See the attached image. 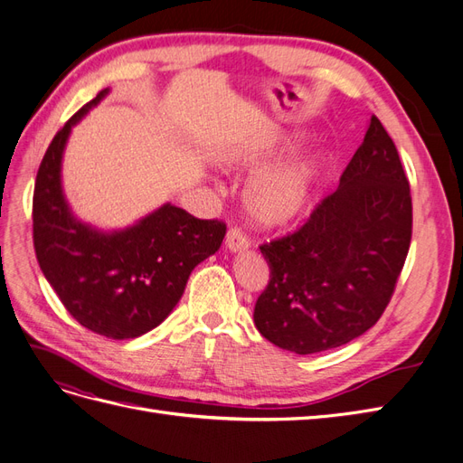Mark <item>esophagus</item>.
Segmentation results:
<instances>
[{
  "instance_id": "esophagus-1",
  "label": "esophagus",
  "mask_w": 463,
  "mask_h": 463,
  "mask_svg": "<svg viewBox=\"0 0 463 463\" xmlns=\"http://www.w3.org/2000/svg\"><path fill=\"white\" fill-rule=\"evenodd\" d=\"M249 240L247 235H243L241 230L237 228H232L226 235V249L230 250V253H243V250L249 249Z\"/></svg>"
}]
</instances>
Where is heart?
<instances>
[{"instance_id": "heart-1", "label": "heart", "mask_w": 463, "mask_h": 463, "mask_svg": "<svg viewBox=\"0 0 463 463\" xmlns=\"http://www.w3.org/2000/svg\"><path fill=\"white\" fill-rule=\"evenodd\" d=\"M303 143V137L298 133L276 137L262 145L223 152L222 164L230 170L261 172L299 150ZM326 174L328 160L322 154H311L257 175L245 191L250 220L259 228L274 230L301 218L313 206Z\"/></svg>"}]
</instances>
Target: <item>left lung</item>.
<instances>
[{
  "instance_id": "1",
  "label": "left lung",
  "mask_w": 463,
  "mask_h": 463,
  "mask_svg": "<svg viewBox=\"0 0 463 463\" xmlns=\"http://www.w3.org/2000/svg\"><path fill=\"white\" fill-rule=\"evenodd\" d=\"M410 241L408 177L371 116L338 189L296 233L260 247L270 282L255 305L257 330L299 355L359 338L384 313Z\"/></svg>"
}]
</instances>
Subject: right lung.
I'll return each instance as SVG.
<instances>
[{
    "instance_id": "right-lung-1",
    "label": "right lung",
    "mask_w": 463,
    "mask_h": 463,
    "mask_svg": "<svg viewBox=\"0 0 463 463\" xmlns=\"http://www.w3.org/2000/svg\"><path fill=\"white\" fill-rule=\"evenodd\" d=\"M109 89L53 137L38 167L33 228L42 272L82 326L111 340L138 338L167 318L194 266L222 245L226 226L164 203L121 230H100L69 206L61 164L69 135Z\"/></svg>"
}]
</instances>
